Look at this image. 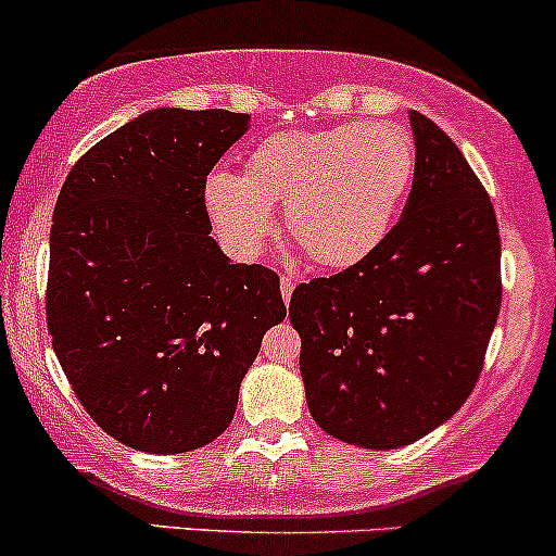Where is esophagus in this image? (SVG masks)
<instances>
[{
  "label": "esophagus",
  "instance_id": "esophagus-1",
  "mask_svg": "<svg viewBox=\"0 0 556 556\" xmlns=\"http://www.w3.org/2000/svg\"><path fill=\"white\" fill-rule=\"evenodd\" d=\"M279 290H282V301L290 303L292 290H295V282H292L290 277H282V279H279Z\"/></svg>",
  "mask_w": 556,
  "mask_h": 556
}]
</instances>
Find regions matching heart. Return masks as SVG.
Here are the masks:
<instances>
[{"instance_id":"heart-1","label":"heart","mask_w":556,"mask_h":556,"mask_svg":"<svg viewBox=\"0 0 556 556\" xmlns=\"http://www.w3.org/2000/svg\"><path fill=\"white\" fill-rule=\"evenodd\" d=\"M417 152L393 121H353L319 131H279L250 152L245 174H211L205 205L213 227L240 255H255L274 231V203L308 261L348 268L388 240Z\"/></svg>"}]
</instances>
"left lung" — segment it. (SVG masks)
I'll use <instances>...</instances> for the list:
<instances>
[{"label": "left lung", "mask_w": 556, "mask_h": 556, "mask_svg": "<svg viewBox=\"0 0 556 556\" xmlns=\"http://www.w3.org/2000/svg\"><path fill=\"white\" fill-rule=\"evenodd\" d=\"M412 192L367 261L298 285L308 412L362 448H401L459 412L502 308V240L491 198L459 148L417 110Z\"/></svg>", "instance_id": "1"}]
</instances>
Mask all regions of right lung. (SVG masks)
<instances>
[{
	"instance_id": "obj_1",
	"label": "right lung",
	"mask_w": 556,
	"mask_h": 556,
	"mask_svg": "<svg viewBox=\"0 0 556 556\" xmlns=\"http://www.w3.org/2000/svg\"><path fill=\"white\" fill-rule=\"evenodd\" d=\"M248 113L157 108L78 157L50 231L47 327L73 393L108 435L185 454L227 430L279 277L231 264L211 235L205 179Z\"/></svg>"
}]
</instances>
